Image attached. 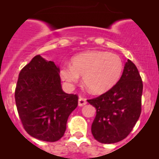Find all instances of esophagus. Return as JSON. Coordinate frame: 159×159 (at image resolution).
<instances>
[{
  "label": "esophagus",
  "mask_w": 159,
  "mask_h": 159,
  "mask_svg": "<svg viewBox=\"0 0 159 159\" xmlns=\"http://www.w3.org/2000/svg\"><path fill=\"white\" fill-rule=\"evenodd\" d=\"M87 104V100L84 98H82V97H80V98H79V101H78V105L80 106H84V105Z\"/></svg>",
  "instance_id": "34e87169"
}]
</instances>
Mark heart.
I'll return each instance as SVG.
<instances>
[{"mask_svg":"<svg viewBox=\"0 0 159 159\" xmlns=\"http://www.w3.org/2000/svg\"><path fill=\"white\" fill-rule=\"evenodd\" d=\"M71 65H62L60 75L68 84H75L84 76V84L90 92L102 94L119 80L123 62L118 55L107 51L92 50L80 53L72 59Z\"/></svg>","mask_w":159,"mask_h":159,"instance_id":"b5f03b06","label":"heart"}]
</instances>
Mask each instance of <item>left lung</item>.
I'll list each match as a JSON object with an SVG mask.
<instances>
[{"instance_id": "obj_1", "label": "left lung", "mask_w": 159, "mask_h": 159, "mask_svg": "<svg viewBox=\"0 0 159 159\" xmlns=\"http://www.w3.org/2000/svg\"><path fill=\"white\" fill-rule=\"evenodd\" d=\"M142 93L139 71L128 60L118 82L104 94L87 100L96 109L91 125L94 139L102 143H114L127 137L140 116Z\"/></svg>"}]
</instances>
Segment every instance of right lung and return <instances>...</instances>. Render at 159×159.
Here are the masks:
<instances>
[{"label": "right lung", "mask_w": 159, "mask_h": 159, "mask_svg": "<svg viewBox=\"0 0 159 159\" xmlns=\"http://www.w3.org/2000/svg\"><path fill=\"white\" fill-rule=\"evenodd\" d=\"M60 68L37 55L19 74L15 91L17 111L26 132L46 142L59 140L68 116L78 106L77 94L64 92Z\"/></svg>", "instance_id": "1"}]
</instances>
